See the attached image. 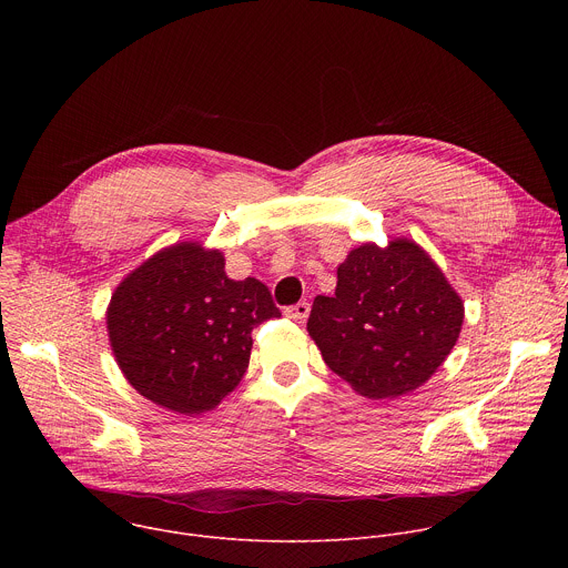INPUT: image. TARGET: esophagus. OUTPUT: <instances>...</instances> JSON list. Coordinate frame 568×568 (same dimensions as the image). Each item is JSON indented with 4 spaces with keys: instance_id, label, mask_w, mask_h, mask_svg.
Returning <instances> with one entry per match:
<instances>
[{
    "instance_id": "esophagus-1",
    "label": "esophagus",
    "mask_w": 568,
    "mask_h": 568,
    "mask_svg": "<svg viewBox=\"0 0 568 568\" xmlns=\"http://www.w3.org/2000/svg\"><path fill=\"white\" fill-rule=\"evenodd\" d=\"M307 314H310V303H305V301H301V303H296L292 307H285V316H290V318H294L298 323H303L307 318Z\"/></svg>"
}]
</instances>
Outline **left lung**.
Instances as JSON below:
<instances>
[{
    "label": "left lung",
    "mask_w": 568,
    "mask_h": 568,
    "mask_svg": "<svg viewBox=\"0 0 568 568\" xmlns=\"http://www.w3.org/2000/svg\"><path fill=\"white\" fill-rule=\"evenodd\" d=\"M465 305L434 258L409 237L364 242L337 267L333 296H316L307 333L351 388L393 399L423 386L458 342Z\"/></svg>",
    "instance_id": "left-lung-1"
}]
</instances>
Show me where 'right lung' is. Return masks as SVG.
Wrapping results in <instances>:
<instances>
[{
  "label": "right lung",
  "instance_id": "obj_1",
  "mask_svg": "<svg viewBox=\"0 0 568 568\" xmlns=\"http://www.w3.org/2000/svg\"><path fill=\"white\" fill-rule=\"evenodd\" d=\"M281 316L258 278L233 281L220 250L186 240L152 254L114 290L108 335L136 393L184 416L215 409L250 366L252 331Z\"/></svg>",
  "mask_w": 568,
  "mask_h": 568
}]
</instances>
